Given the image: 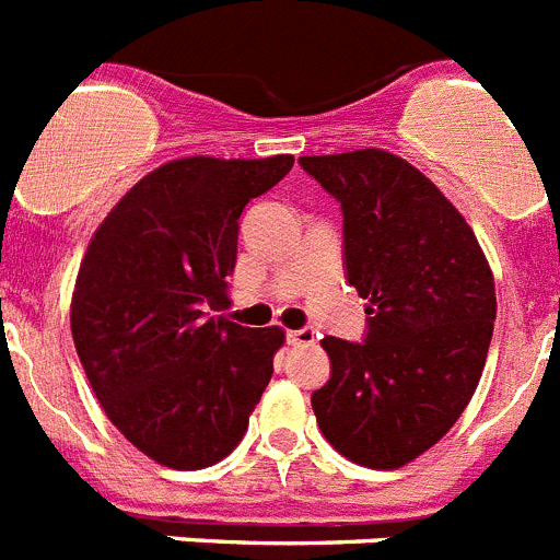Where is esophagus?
Segmentation results:
<instances>
[{
	"instance_id": "34e87169",
	"label": "esophagus",
	"mask_w": 560,
	"mask_h": 560,
	"mask_svg": "<svg viewBox=\"0 0 560 560\" xmlns=\"http://www.w3.org/2000/svg\"><path fill=\"white\" fill-rule=\"evenodd\" d=\"M285 339H289V345H296V348H308V345H314L316 341V334L311 328H300V330H289Z\"/></svg>"
}]
</instances>
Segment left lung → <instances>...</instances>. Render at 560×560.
<instances>
[{
    "label": "left lung",
    "instance_id": "8db88e82",
    "mask_svg": "<svg viewBox=\"0 0 560 560\" xmlns=\"http://www.w3.org/2000/svg\"><path fill=\"white\" fill-rule=\"evenodd\" d=\"M300 165L341 205L348 283L370 314L364 345L323 339L330 381L311 407L341 457L400 468L457 423L477 389L497 319L491 266L457 207L395 153Z\"/></svg>",
    "mask_w": 560,
    "mask_h": 560
}]
</instances>
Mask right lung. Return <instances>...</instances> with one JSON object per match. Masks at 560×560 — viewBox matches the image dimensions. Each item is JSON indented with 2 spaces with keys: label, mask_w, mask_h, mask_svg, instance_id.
I'll return each instance as SVG.
<instances>
[{
  "label": "right lung",
  "mask_w": 560,
  "mask_h": 560,
  "mask_svg": "<svg viewBox=\"0 0 560 560\" xmlns=\"http://www.w3.org/2000/svg\"><path fill=\"white\" fill-rule=\"evenodd\" d=\"M266 160L185 156L142 176L97 226L72 291V339L103 412L131 446L199 471L241 443L283 328H244L230 308L237 219L283 179Z\"/></svg>",
  "instance_id": "obj_1"
}]
</instances>
